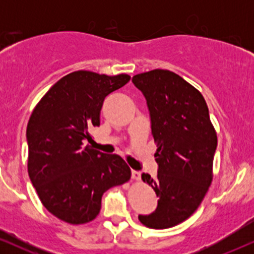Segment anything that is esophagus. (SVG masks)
<instances>
[{
	"label": "esophagus",
	"mask_w": 254,
	"mask_h": 254,
	"mask_svg": "<svg viewBox=\"0 0 254 254\" xmlns=\"http://www.w3.org/2000/svg\"><path fill=\"white\" fill-rule=\"evenodd\" d=\"M131 174H132V179L136 180V182H139L141 180V173L137 171H132L131 172Z\"/></svg>",
	"instance_id": "obj_1"
}]
</instances>
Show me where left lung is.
<instances>
[{
  "instance_id": "1",
  "label": "left lung",
  "mask_w": 254,
  "mask_h": 254,
  "mask_svg": "<svg viewBox=\"0 0 254 254\" xmlns=\"http://www.w3.org/2000/svg\"><path fill=\"white\" fill-rule=\"evenodd\" d=\"M147 99L157 176L142 174L155 191L157 208L138 220L148 228L166 229L197 210L212 182L217 135L202 93L176 72L155 69L132 77Z\"/></svg>"
}]
</instances>
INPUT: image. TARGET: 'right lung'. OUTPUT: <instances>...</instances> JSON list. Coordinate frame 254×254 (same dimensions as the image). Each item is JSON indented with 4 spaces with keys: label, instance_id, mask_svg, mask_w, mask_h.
Returning a JSON list of instances; mask_svg holds the SVG:
<instances>
[{
    "label": "right lung",
    "instance_id": "1",
    "mask_svg": "<svg viewBox=\"0 0 254 254\" xmlns=\"http://www.w3.org/2000/svg\"><path fill=\"white\" fill-rule=\"evenodd\" d=\"M130 78L127 74L70 72L32 112L26 131L28 176L46 210L64 222L93 221L104 192L130 180L131 170L121 156L84 145L93 141L90 130L100 125L105 98Z\"/></svg>",
    "mask_w": 254,
    "mask_h": 254
}]
</instances>
